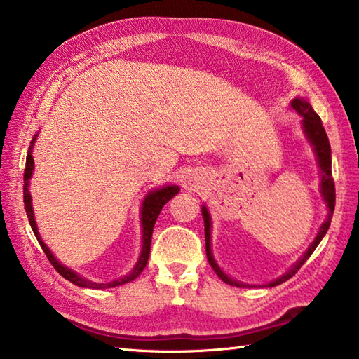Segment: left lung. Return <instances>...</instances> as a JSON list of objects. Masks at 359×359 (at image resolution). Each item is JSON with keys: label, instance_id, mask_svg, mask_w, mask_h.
<instances>
[{"label": "left lung", "instance_id": "1", "mask_svg": "<svg viewBox=\"0 0 359 359\" xmlns=\"http://www.w3.org/2000/svg\"><path fill=\"white\" fill-rule=\"evenodd\" d=\"M291 107H293L297 114L302 115V130H304V133H306L309 142L312 144L315 155H317V161H318L320 172H321V196H323V199H325L330 214H327V218L320 226L317 238H315L312 244L309 245L307 252L302 255V258L297 259L296 263L291 266L283 276L276 278L274 282L267 283L266 287H277V285L287 282L288 278L293 277L296 272L301 269V266L309 259V257H311L315 248H317V245L320 244V241L323 239L326 231L330 229L334 205H336V187H334V180L331 175V145H330V139H327L326 131L323 128V123H321V118L318 117V114L313 111L312 106L309 104V102L304 98H294L293 101H291ZM203 218H204V234H205V255H208V259H209V264L212 266V269L217 272V276L220 277L224 283L233 285V287H239V288H250L252 285L242 283V282L234 280V278L228 277L220 269V266L215 263L214 257H212V250H210V226H212L210 215H209V210L205 209V205H203Z\"/></svg>", "mask_w": 359, "mask_h": 359}]
</instances>
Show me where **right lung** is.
<instances>
[{
  "label": "right lung",
  "instance_id": "right-lung-1",
  "mask_svg": "<svg viewBox=\"0 0 359 359\" xmlns=\"http://www.w3.org/2000/svg\"><path fill=\"white\" fill-rule=\"evenodd\" d=\"M38 135L33 137L32 145H29L28 149V154H27V166H25V174H23V203H25V210H27V217H28V222L32 224V229L36 236V239H38L39 245L42 250H44L47 259L50 261V264L55 267L57 272L62 277H65L66 280H69L71 283L77 285V287H83V288H95V290H104V288H114V287H120V285L123 283H128L131 280H135V278L141 274L144 271L145 264H147L149 261V255H150V242H151V233H154V226H155V222L158 215H160V212L163 209V205H165L169 199L174 198L175 194L179 193L180 188L177 185H168V187H163V188H158V190L150 191L147 196L144 198L142 201V208H141V224H142V252L139 255L137 258V263L136 266L133 267V271L130 274H126L125 277L117 278V280H112L109 283H96V282H90L87 278L81 277L79 274H76L74 271L69 269V267L63 266L60 261L53 257L52 252L48 250V247L44 244V241L41 239L39 236V231L38 226H36V222H34V214H33V205H32V194H29V179H32L33 175V168H34V160H33V155H32V150H33V145Z\"/></svg>",
  "mask_w": 359,
  "mask_h": 359
}]
</instances>
